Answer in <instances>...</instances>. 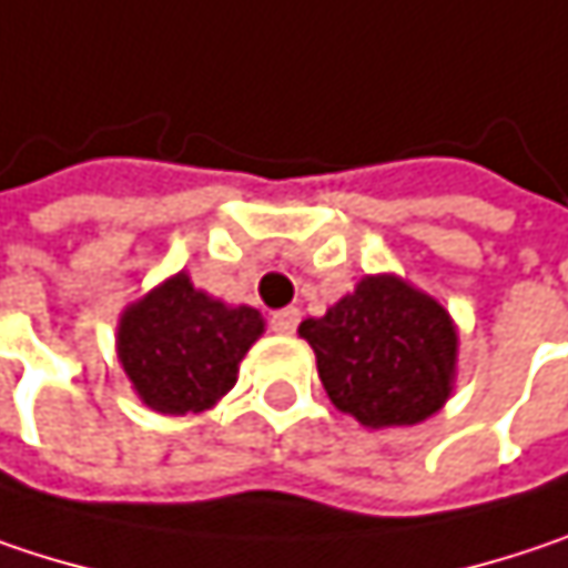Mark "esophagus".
<instances>
[{
  "instance_id": "esophagus-1",
  "label": "esophagus",
  "mask_w": 568,
  "mask_h": 568,
  "mask_svg": "<svg viewBox=\"0 0 568 568\" xmlns=\"http://www.w3.org/2000/svg\"><path fill=\"white\" fill-rule=\"evenodd\" d=\"M298 318H302L298 308H280V312L270 315V328L280 332V335H292L298 328Z\"/></svg>"
}]
</instances>
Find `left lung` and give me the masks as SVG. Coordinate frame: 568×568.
Masks as SVG:
<instances>
[{"label": "left lung", "mask_w": 568, "mask_h": 568, "mask_svg": "<svg viewBox=\"0 0 568 568\" xmlns=\"http://www.w3.org/2000/svg\"><path fill=\"white\" fill-rule=\"evenodd\" d=\"M298 335L315 351L332 403L367 429L416 426L452 396L455 322L399 276H364L322 318H305Z\"/></svg>", "instance_id": "obj_1"}]
</instances>
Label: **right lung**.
Here are the masks:
<instances>
[{
    "instance_id": "obj_1",
    "label": "right lung",
    "mask_w": 568,
    "mask_h": 568,
    "mask_svg": "<svg viewBox=\"0 0 568 568\" xmlns=\"http://www.w3.org/2000/svg\"><path fill=\"white\" fill-rule=\"evenodd\" d=\"M263 315L250 305H227L187 273L155 285L120 318L116 351L139 399L165 416L211 409L236 384V371Z\"/></svg>"
}]
</instances>
